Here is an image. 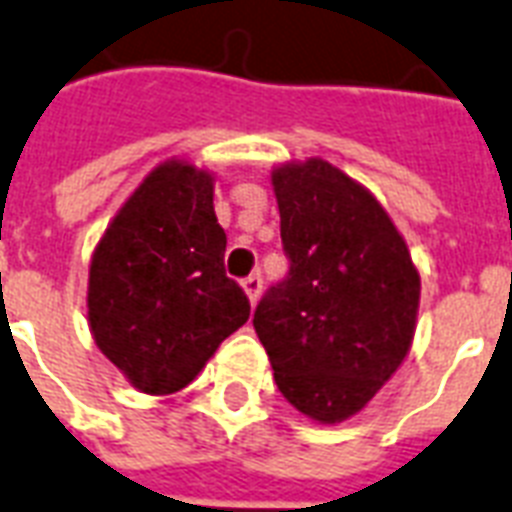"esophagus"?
Masks as SVG:
<instances>
[{
    "label": "esophagus",
    "mask_w": 512,
    "mask_h": 512,
    "mask_svg": "<svg viewBox=\"0 0 512 512\" xmlns=\"http://www.w3.org/2000/svg\"><path fill=\"white\" fill-rule=\"evenodd\" d=\"M243 288H245V293H248L251 304H256L261 296V288H264V277H261L259 272H253V275H248L243 280Z\"/></svg>",
    "instance_id": "34e87169"
}]
</instances>
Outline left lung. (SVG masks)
Instances as JSON below:
<instances>
[{
  "mask_svg": "<svg viewBox=\"0 0 512 512\" xmlns=\"http://www.w3.org/2000/svg\"><path fill=\"white\" fill-rule=\"evenodd\" d=\"M272 184L291 267L261 296L253 328L285 400L334 425L406 358L419 275L382 205L339 168L283 165Z\"/></svg>",
  "mask_w": 512,
  "mask_h": 512,
  "instance_id": "left-lung-1",
  "label": "left lung"
}]
</instances>
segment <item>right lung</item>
I'll use <instances>...</instances> for the list:
<instances>
[{
	"label": "right lung",
	"mask_w": 512,
	"mask_h": 512,
	"mask_svg": "<svg viewBox=\"0 0 512 512\" xmlns=\"http://www.w3.org/2000/svg\"><path fill=\"white\" fill-rule=\"evenodd\" d=\"M213 178L186 162L152 170L106 229L90 264L95 344L141 392L192 382L251 301L224 269Z\"/></svg>",
	"instance_id": "1"
}]
</instances>
